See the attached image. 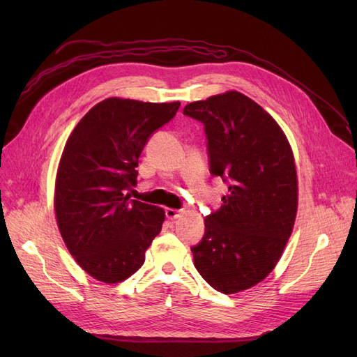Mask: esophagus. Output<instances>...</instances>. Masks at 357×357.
Returning a JSON list of instances; mask_svg holds the SVG:
<instances>
[{"instance_id":"obj_1","label":"esophagus","mask_w":357,"mask_h":357,"mask_svg":"<svg viewBox=\"0 0 357 357\" xmlns=\"http://www.w3.org/2000/svg\"><path fill=\"white\" fill-rule=\"evenodd\" d=\"M165 215H167V219H169V220H176V219H178L180 215H181V211L180 210H174V208H167L165 210Z\"/></svg>"}]
</instances>
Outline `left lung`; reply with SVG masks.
<instances>
[{
  "label": "left lung",
  "mask_w": 357,
  "mask_h": 357,
  "mask_svg": "<svg viewBox=\"0 0 357 357\" xmlns=\"http://www.w3.org/2000/svg\"><path fill=\"white\" fill-rule=\"evenodd\" d=\"M183 113L204 123L210 172L229 185L222 207L204 219L202 241L192 247L195 268L213 289L238 294L268 277L294 231V152L274 117L241 92L190 102Z\"/></svg>",
  "instance_id": "obj_1"
}]
</instances>
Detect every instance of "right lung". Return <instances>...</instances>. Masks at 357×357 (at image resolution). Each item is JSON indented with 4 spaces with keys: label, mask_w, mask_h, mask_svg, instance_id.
Wrapping results in <instances>:
<instances>
[{
    "label": "right lung",
    "mask_w": 357,
    "mask_h": 357,
    "mask_svg": "<svg viewBox=\"0 0 357 357\" xmlns=\"http://www.w3.org/2000/svg\"><path fill=\"white\" fill-rule=\"evenodd\" d=\"M174 102L107 98L70 134L55 180L56 223L75 262L98 282L121 283L137 273L160 232L164 208L129 199L149 137L169 122Z\"/></svg>",
    "instance_id": "right-lung-1"
}]
</instances>
